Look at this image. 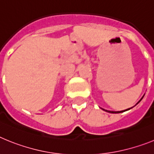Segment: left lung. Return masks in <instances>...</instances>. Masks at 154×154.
Returning a JSON list of instances; mask_svg holds the SVG:
<instances>
[{"instance_id": "obj_1", "label": "left lung", "mask_w": 154, "mask_h": 154, "mask_svg": "<svg viewBox=\"0 0 154 154\" xmlns=\"http://www.w3.org/2000/svg\"><path fill=\"white\" fill-rule=\"evenodd\" d=\"M143 99V98H142ZM141 99L140 100V101L138 102V103H140V102L141 101ZM128 109H126V110H123V111H118V112H114V111H108V110H106V112H110V113H119V112H125V111H126V110H128ZM103 110H105V109H103Z\"/></svg>"}]
</instances>
